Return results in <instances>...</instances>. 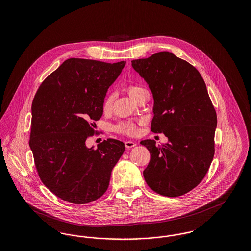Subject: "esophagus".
<instances>
[{
  "instance_id": "obj_1",
  "label": "esophagus",
  "mask_w": 251,
  "mask_h": 251,
  "mask_svg": "<svg viewBox=\"0 0 251 251\" xmlns=\"http://www.w3.org/2000/svg\"><path fill=\"white\" fill-rule=\"evenodd\" d=\"M136 146V143L133 142V141H125V147L128 148V149H131Z\"/></svg>"
}]
</instances>
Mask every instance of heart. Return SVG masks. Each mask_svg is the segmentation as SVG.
Segmentation results:
<instances>
[{
  "label": "heart",
  "mask_w": 251,
  "mask_h": 251,
  "mask_svg": "<svg viewBox=\"0 0 251 251\" xmlns=\"http://www.w3.org/2000/svg\"><path fill=\"white\" fill-rule=\"evenodd\" d=\"M143 90H146V89L141 86H137V85H131L128 87V92L131 98H134L139 92H141ZM113 100H114L113 94H108L105 97V99L103 100V104H102V109L104 112H109L112 109ZM116 130L120 133L133 136V135L137 134V132H138V123H135L132 121L121 122L116 127Z\"/></svg>",
  "instance_id": "b5f03b06"
}]
</instances>
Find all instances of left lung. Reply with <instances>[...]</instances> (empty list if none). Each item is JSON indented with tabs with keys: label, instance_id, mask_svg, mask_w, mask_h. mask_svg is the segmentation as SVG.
Returning a JSON list of instances; mask_svg holds the SVG:
<instances>
[{
	"label": "left lung",
	"instance_id": "1",
	"mask_svg": "<svg viewBox=\"0 0 251 251\" xmlns=\"http://www.w3.org/2000/svg\"><path fill=\"white\" fill-rule=\"evenodd\" d=\"M154 99L151 130L168 143L141 141L151 153L144 178L153 191L182 196L204 179L215 155L217 118L199 71L168 51L131 61Z\"/></svg>",
	"mask_w": 251,
	"mask_h": 251
}]
</instances>
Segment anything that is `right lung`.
I'll use <instances>...</instances> for the list:
<instances>
[{"mask_svg": "<svg viewBox=\"0 0 251 251\" xmlns=\"http://www.w3.org/2000/svg\"><path fill=\"white\" fill-rule=\"evenodd\" d=\"M125 64L70 58L36 91L29 145L41 181L65 201L85 204L100 198L124 152L117 139L108 138L96 150L85 140L94 134L108 88Z\"/></svg>", "mask_w": 251, "mask_h": 251, "instance_id": "add662e5", "label": "right lung"}]
</instances>
